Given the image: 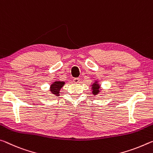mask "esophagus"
I'll return each instance as SVG.
<instances>
[{
    "label": "esophagus",
    "instance_id": "obj_1",
    "mask_svg": "<svg viewBox=\"0 0 153 153\" xmlns=\"http://www.w3.org/2000/svg\"><path fill=\"white\" fill-rule=\"evenodd\" d=\"M79 81H80V80H79V78H74L73 79V81H74V82H75V83H78Z\"/></svg>",
    "mask_w": 153,
    "mask_h": 153
}]
</instances>
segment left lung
<instances>
[{
    "label": "left lung",
    "instance_id": "8db88e82",
    "mask_svg": "<svg viewBox=\"0 0 153 153\" xmlns=\"http://www.w3.org/2000/svg\"><path fill=\"white\" fill-rule=\"evenodd\" d=\"M92 88H93L92 89V90H93V91H92L93 92V94L97 95L100 92V86L97 84L96 82L92 85Z\"/></svg>",
    "mask_w": 153,
    "mask_h": 153
}]
</instances>
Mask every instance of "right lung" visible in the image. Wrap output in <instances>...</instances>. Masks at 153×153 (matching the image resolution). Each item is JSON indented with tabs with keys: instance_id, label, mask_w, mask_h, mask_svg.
Instances as JSON below:
<instances>
[{
	"instance_id": "right-lung-1",
	"label": "right lung",
	"mask_w": 153,
	"mask_h": 153,
	"mask_svg": "<svg viewBox=\"0 0 153 153\" xmlns=\"http://www.w3.org/2000/svg\"><path fill=\"white\" fill-rule=\"evenodd\" d=\"M65 82H61V81H57L55 82L53 84H52L51 85V91L52 94H53L55 96H59V89L62 88L64 85Z\"/></svg>"
}]
</instances>
